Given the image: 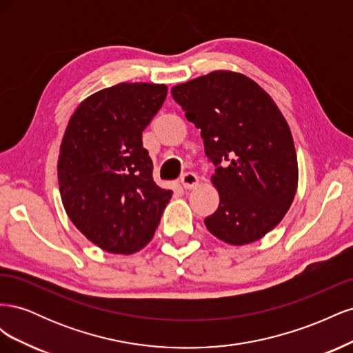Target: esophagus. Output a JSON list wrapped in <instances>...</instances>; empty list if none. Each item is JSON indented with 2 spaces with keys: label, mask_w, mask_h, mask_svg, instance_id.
I'll return each mask as SVG.
<instances>
[{
  "label": "esophagus",
  "mask_w": 353,
  "mask_h": 353,
  "mask_svg": "<svg viewBox=\"0 0 353 353\" xmlns=\"http://www.w3.org/2000/svg\"><path fill=\"white\" fill-rule=\"evenodd\" d=\"M181 184H183L185 190L196 188L199 185V176L194 172H185L181 176Z\"/></svg>",
  "instance_id": "34e87169"
}]
</instances>
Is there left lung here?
Wrapping results in <instances>:
<instances>
[{
    "mask_svg": "<svg viewBox=\"0 0 353 353\" xmlns=\"http://www.w3.org/2000/svg\"><path fill=\"white\" fill-rule=\"evenodd\" d=\"M188 122L201 131L216 166L212 184L219 206L208 230L232 245L274 230L297 190V156L290 128L271 95L245 74L215 70L172 88Z\"/></svg>",
    "mask_w": 353,
    "mask_h": 353,
    "instance_id": "8db88e82",
    "label": "left lung"
}]
</instances>
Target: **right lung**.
Segmentation results:
<instances>
[{"instance_id": "right-lung-1", "label": "right lung", "mask_w": 353, "mask_h": 353, "mask_svg": "<svg viewBox=\"0 0 353 353\" xmlns=\"http://www.w3.org/2000/svg\"><path fill=\"white\" fill-rule=\"evenodd\" d=\"M163 83L122 82L85 99L63 135L57 162L69 219L100 249L131 254L154 236L172 197L153 181L143 131L162 108Z\"/></svg>"}]
</instances>
